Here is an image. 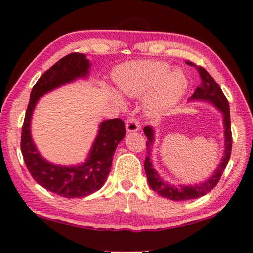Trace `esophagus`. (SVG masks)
<instances>
[{
    "mask_svg": "<svg viewBox=\"0 0 253 253\" xmlns=\"http://www.w3.org/2000/svg\"><path fill=\"white\" fill-rule=\"evenodd\" d=\"M139 123L138 121H137V118L135 117H128L127 121H126V130L128 132H134V131H137L139 130Z\"/></svg>",
    "mask_w": 253,
    "mask_h": 253,
    "instance_id": "obj_1",
    "label": "esophagus"
}]
</instances>
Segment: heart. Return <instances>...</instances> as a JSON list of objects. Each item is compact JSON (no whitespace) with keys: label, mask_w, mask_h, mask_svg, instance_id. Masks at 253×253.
I'll return each mask as SVG.
<instances>
[{"label":"heart","mask_w":253,"mask_h":253,"mask_svg":"<svg viewBox=\"0 0 253 253\" xmlns=\"http://www.w3.org/2000/svg\"><path fill=\"white\" fill-rule=\"evenodd\" d=\"M114 80L123 94L131 97L149 95L148 109L163 115L172 108L185 94L188 82L180 71H171L169 64L160 61H138L116 68ZM114 97L118 102L117 94Z\"/></svg>","instance_id":"obj_1"}]
</instances>
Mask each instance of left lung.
<instances>
[{
  "instance_id": "obj_1",
  "label": "left lung",
  "mask_w": 253,
  "mask_h": 253,
  "mask_svg": "<svg viewBox=\"0 0 253 253\" xmlns=\"http://www.w3.org/2000/svg\"><path fill=\"white\" fill-rule=\"evenodd\" d=\"M186 64L189 66H194L197 72L199 73L201 84L197 87L195 93L192 94L190 99H204L209 100V102L213 103L219 109H221L223 113V123H224V139H226V153H224V157L222 158V162L220 164L217 170L214 171V174L208 180L205 181L201 185H195V186H171L168 183H165L162 181V179L154 170L153 165L150 163V148L149 145L153 142L154 139V131L151 129L150 126H145L144 132L148 138V141L146 142L147 146V155L145 159V171L147 174V179H148V183L150 188L155 190L160 196L165 197V198L171 199V200H189L199 198L201 196H205L211 191L213 188L218 185L220 179H221L222 173L226 169L227 164L230 159L231 155V148H232V132H231V122H230V109H229V103L226 96L222 93L221 88L218 85V83L213 80L208 72H207L204 67L196 65L190 61H187Z\"/></svg>"
}]
</instances>
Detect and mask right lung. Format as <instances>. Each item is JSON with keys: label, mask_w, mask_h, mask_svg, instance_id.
<instances>
[{"label": "right lung", "mask_w": 253, "mask_h": 253, "mask_svg": "<svg viewBox=\"0 0 253 253\" xmlns=\"http://www.w3.org/2000/svg\"><path fill=\"white\" fill-rule=\"evenodd\" d=\"M89 65L85 54L71 53L49 67L32 88L22 126L21 150L31 176L45 189L65 198L85 197L100 189L111 171L115 149L125 137V124L121 118L103 122L86 163L82 166L62 167L47 163L36 150L30 132L31 117L41 96L77 77L86 76Z\"/></svg>", "instance_id": "right-lung-1"}]
</instances>
